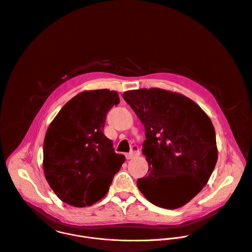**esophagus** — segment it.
I'll list each match as a JSON object with an SVG mask.
<instances>
[{
    "label": "esophagus",
    "mask_w": 252,
    "mask_h": 252,
    "mask_svg": "<svg viewBox=\"0 0 252 252\" xmlns=\"http://www.w3.org/2000/svg\"><path fill=\"white\" fill-rule=\"evenodd\" d=\"M139 153H140V152H139L138 146H137V145H132L130 152L127 153V154L126 155V159H132V158L137 157V156L139 155Z\"/></svg>",
    "instance_id": "esophagus-1"
}]
</instances>
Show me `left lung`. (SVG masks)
<instances>
[{"label": "left lung", "mask_w": 252, "mask_h": 252, "mask_svg": "<svg viewBox=\"0 0 252 252\" xmlns=\"http://www.w3.org/2000/svg\"><path fill=\"white\" fill-rule=\"evenodd\" d=\"M144 125L142 153L149 168L137 180L152 204L177 209L205 187L216 166V133L209 117L191 99L160 88L123 94Z\"/></svg>", "instance_id": "1"}]
</instances>
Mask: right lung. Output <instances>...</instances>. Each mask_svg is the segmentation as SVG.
Instances as JSON below:
<instances>
[{
    "label": "right lung",
    "mask_w": 252,
    "mask_h": 252,
    "mask_svg": "<svg viewBox=\"0 0 252 252\" xmlns=\"http://www.w3.org/2000/svg\"><path fill=\"white\" fill-rule=\"evenodd\" d=\"M120 103L109 89L71 98L48 127L43 146L45 178L64 203L90 206L103 198L126 158L104 135L107 113Z\"/></svg>",
    "instance_id": "obj_1"
}]
</instances>
